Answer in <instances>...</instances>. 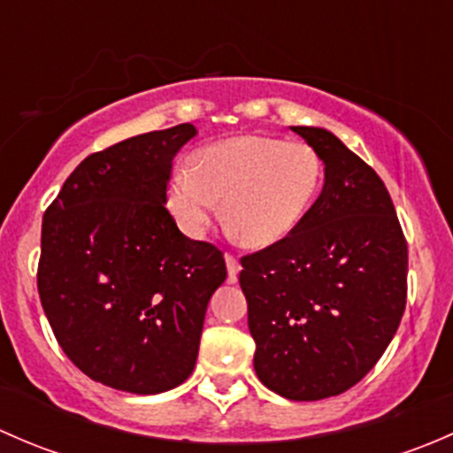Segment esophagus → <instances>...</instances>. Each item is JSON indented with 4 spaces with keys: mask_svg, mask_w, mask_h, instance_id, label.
<instances>
[{
    "mask_svg": "<svg viewBox=\"0 0 453 453\" xmlns=\"http://www.w3.org/2000/svg\"><path fill=\"white\" fill-rule=\"evenodd\" d=\"M226 265H227V280L236 282V278H239V272H241L239 258H236L234 254H226Z\"/></svg>",
    "mask_w": 453,
    "mask_h": 453,
    "instance_id": "34e87169",
    "label": "esophagus"
}]
</instances>
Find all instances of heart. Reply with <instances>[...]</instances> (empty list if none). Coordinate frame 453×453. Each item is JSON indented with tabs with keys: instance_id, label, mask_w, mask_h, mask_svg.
<instances>
[{
	"instance_id": "obj_1",
	"label": "heart",
	"mask_w": 453,
	"mask_h": 453,
	"mask_svg": "<svg viewBox=\"0 0 453 453\" xmlns=\"http://www.w3.org/2000/svg\"><path fill=\"white\" fill-rule=\"evenodd\" d=\"M324 162L313 146L245 134L201 146L177 166L164 201L177 227L201 239L219 214L250 248L289 239L322 190Z\"/></svg>"
}]
</instances>
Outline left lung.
I'll return each instance as SVG.
<instances>
[{
    "label": "left lung",
    "mask_w": 453,
    "mask_h": 453,
    "mask_svg": "<svg viewBox=\"0 0 453 453\" xmlns=\"http://www.w3.org/2000/svg\"><path fill=\"white\" fill-rule=\"evenodd\" d=\"M324 162L303 226L241 258L254 370L276 395L319 401L362 381L399 328L408 243L381 177L319 127H291Z\"/></svg>",
    "instance_id": "left-lung-1"
}]
</instances>
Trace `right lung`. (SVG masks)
Returning <instances> with one entry per match:
<instances>
[{
    "label": "right lung",
    "instance_id": "add662e5",
    "mask_svg": "<svg viewBox=\"0 0 453 453\" xmlns=\"http://www.w3.org/2000/svg\"><path fill=\"white\" fill-rule=\"evenodd\" d=\"M195 135L177 125L91 153L43 214L50 326L76 368L116 390L157 395L190 377L227 276L221 250L181 234L164 205L173 157Z\"/></svg>",
    "mask_w": 453,
    "mask_h": 453
}]
</instances>
